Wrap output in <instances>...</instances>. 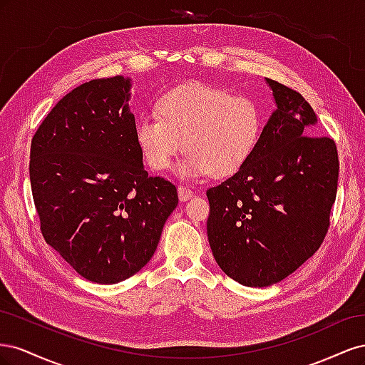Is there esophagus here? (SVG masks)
<instances>
[{
	"instance_id": "esophagus-1",
	"label": "esophagus",
	"mask_w": 365,
	"mask_h": 365,
	"mask_svg": "<svg viewBox=\"0 0 365 365\" xmlns=\"http://www.w3.org/2000/svg\"><path fill=\"white\" fill-rule=\"evenodd\" d=\"M178 196H180V201H189L190 197H193V192L190 189H187L184 185L178 187Z\"/></svg>"
}]
</instances>
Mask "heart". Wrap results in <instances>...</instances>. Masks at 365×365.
<instances>
[{
    "mask_svg": "<svg viewBox=\"0 0 365 365\" xmlns=\"http://www.w3.org/2000/svg\"><path fill=\"white\" fill-rule=\"evenodd\" d=\"M262 129L263 111L254 98L192 83L164 93L157 115L138 117L134 134L143 158L157 172L169 168L182 140L176 173L195 180L237 172L256 150Z\"/></svg>",
    "mask_w": 365,
    "mask_h": 365,
    "instance_id": "obj_1",
    "label": "heart"
}]
</instances>
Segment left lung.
Listing matches in <instances>:
<instances>
[{
	"label": "left lung",
	"instance_id": "8db88e82",
	"mask_svg": "<svg viewBox=\"0 0 365 365\" xmlns=\"http://www.w3.org/2000/svg\"><path fill=\"white\" fill-rule=\"evenodd\" d=\"M277 109L256 150L228 180L207 190V236L228 277L264 288L312 257L330 225L338 189L332 138L312 134L317 115L300 93L267 79Z\"/></svg>",
	"mask_w": 365,
	"mask_h": 365
}]
</instances>
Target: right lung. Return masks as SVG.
<instances>
[{
  "label": "right lung",
  "instance_id": "obj_1",
  "mask_svg": "<svg viewBox=\"0 0 365 365\" xmlns=\"http://www.w3.org/2000/svg\"><path fill=\"white\" fill-rule=\"evenodd\" d=\"M130 79L74 88L43 118L30 148L41 233L83 279L114 284L152 259L176 187L149 176L129 111Z\"/></svg>",
  "mask_w": 365,
  "mask_h": 365
}]
</instances>
